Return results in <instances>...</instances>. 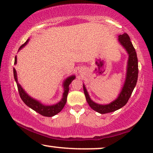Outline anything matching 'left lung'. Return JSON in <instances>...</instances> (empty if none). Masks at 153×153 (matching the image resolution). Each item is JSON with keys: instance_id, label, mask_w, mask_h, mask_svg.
I'll return each instance as SVG.
<instances>
[{"instance_id": "obj_1", "label": "left lung", "mask_w": 153, "mask_h": 153, "mask_svg": "<svg viewBox=\"0 0 153 153\" xmlns=\"http://www.w3.org/2000/svg\"><path fill=\"white\" fill-rule=\"evenodd\" d=\"M118 40L128 54V60H127L126 76H125L124 84H123L120 93L118 94V96L116 99L108 104L96 103L91 100L86 88L84 84H83L85 99H86L89 106L94 111L101 114L114 112L124 106L128 102L129 97L137 85L138 73H139L137 52L134 48L129 35L127 33L118 35Z\"/></svg>"}]
</instances>
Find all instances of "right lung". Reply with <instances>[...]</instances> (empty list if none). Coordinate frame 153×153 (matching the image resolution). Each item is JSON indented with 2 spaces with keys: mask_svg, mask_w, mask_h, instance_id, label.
I'll return each instance as SVG.
<instances>
[{
  "mask_svg": "<svg viewBox=\"0 0 153 153\" xmlns=\"http://www.w3.org/2000/svg\"><path fill=\"white\" fill-rule=\"evenodd\" d=\"M29 41V39H27V41L25 42L24 45L21 46L19 49V51H20L21 49H22L25 46H26L27 44H28ZM17 62V58H16V56H15V58H14V65L16 64ZM13 72H14V80H15L16 85H17L18 91L19 93L20 97L22 98L23 102H24L25 104H26L28 107L32 108L33 110H34L35 111L38 113V114H41L42 116H47V117H52L55 116L58 113L60 112L63 107L65 105L66 102H67V97H68V92H69V85L72 81L74 80V79L76 78L75 75H71V76H68V78H66L65 80L63 81V83H62V86H63V93H62V99L60 100V102H58V103L55 104H53V105H45L42 103L41 102H39V100H37L34 99V98L30 97V95H28V93L25 91V90L23 88L19 83L18 82L17 79V74H16V71L15 69H13Z\"/></svg>",
  "mask_w": 153,
  "mask_h": 153,
  "instance_id": "right-lung-1",
  "label": "right lung"
}]
</instances>
